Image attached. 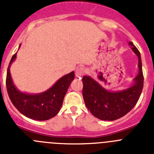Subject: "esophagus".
Returning <instances> with one entry per match:
<instances>
[{
    "label": "esophagus",
    "mask_w": 154,
    "mask_h": 154,
    "mask_svg": "<svg viewBox=\"0 0 154 154\" xmlns=\"http://www.w3.org/2000/svg\"><path fill=\"white\" fill-rule=\"evenodd\" d=\"M86 73V69L84 67H79L77 68L75 71V75L77 77H82V75Z\"/></svg>",
    "instance_id": "1"
}]
</instances>
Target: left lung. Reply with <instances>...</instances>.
Here are the masks:
<instances>
[{
	"mask_svg": "<svg viewBox=\"0 0 154 154\" xmlns=\"http://www.w3.org/2000/svg\"><path fill=\"white\" fill-rule=\"evenodd\" d=\"M129 44L139 58V74L134 79L133 86L121 92H109L89 76L84 75L82 78V96L85 106L94 116L102 120H116L126 115L135 106L142 92L143 74L140 53L133 42Z\"/></svg>",
	"mask_w": 154,
	"mask_h": 154,
	"instance_id": "obj_1",
	"label": "left lung"
}]
</instances>
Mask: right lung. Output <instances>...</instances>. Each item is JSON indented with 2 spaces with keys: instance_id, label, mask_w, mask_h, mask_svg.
Wrapping results in <instances>:
<instances>
[{
  "instance_id": "obj_1",
  "label": "right lung",
  "mask_w": 154,
  "mask_h": 154,
  "mask_svg": "<svg viewBox=\"0 0 154 154\" xmlns=\"http://www.w3.org/2000/svg\"><path fill=\"white\" fill-rule=\"evenodd\" d=\"M16 56L15 53L7 71L6 87L11 103L19 112L30 119L43 121L54 117L59 112L66 92L74 79V72L62 77L46 92L37 95L24 94L16 89L11 77L10 65Z\"/></svg>"
}]
</instances>
